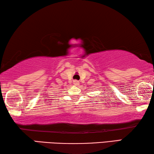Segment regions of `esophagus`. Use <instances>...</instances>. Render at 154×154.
Here are the masks:
<instances>
[{
  "label": "esophagus",
  "instance_id": "obj_1",
  "mask_svg": "<svg viewBox=\"0 0 154 154\" xmlns=\"http://www.w3.org/2000/svg\"><path fill=\"white\" fill-rule=\"evenodd\" d=\"M73 83H74L75 85H76V86H77V85H79V82H78L77 80H74L73 81Z\"/></svg>",
  "mask_w": 154,
  "mask_h": 154
}]
</instances>
